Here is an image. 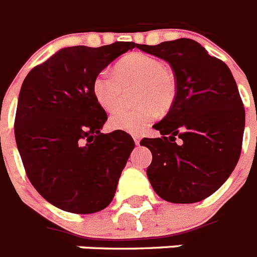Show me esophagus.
<instances>
[{"label": "esophagus", "mask_w": 257, "mask_h": 257, "mask_svg": "<svg viewBox=\"0 0 257 257\" xmlns=\"http://www.w3.org/2000/svg\"><path fill=\"white\" fill-rule=\"evenodd\" d=\"M134 142H135V144H137V146H139V144H141V137H139V135H134Z\"/></svg>", "instance_id": "1"}]
</instances>
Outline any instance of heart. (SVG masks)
<instances>
[{
    "instance_id": "obj_1",
    "label": "heart",
    "mask_w": 257,
    "mask_h": 257,
    "mask_svg": "<svg viewBox=\"0 0 257 257\" xmlns=\"http://www.w3.org/2000/svg\"><path fill=\"white\" fill-rule=\"evenodd\" d=\"M135 89V109L118 110L110 116L109 124L114 130L141 134L158 119L159 110L165 111L172 106L177 93L175 75L160 59L134 52L122 57L115 71L105 68L93 80L95 101L106 111H114L120 106L124 89Z\"/></svg>"
}]
</instances>
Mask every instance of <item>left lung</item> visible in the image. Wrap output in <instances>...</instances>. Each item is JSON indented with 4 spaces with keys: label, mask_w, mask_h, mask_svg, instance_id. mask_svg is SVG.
<instances>
[{
    "label": "left lung",
    "mask_w": 257,
    "mask_h": 257,
    "mask_svg": "<svg viewBox=\"0 0 257 257\" xmlns=\"http://www.w3.org/2000/svg\"><path fill=\"white\" fill-rule=\"evenodd\" d=\"M138 48L168 61L177 82L168 114L154 124L163 137L141 142L152 154L148 180L168 202H200L223 185L240 156L245 113L236 82L192 39Z\"/></svg>",
    "instance_id": "1"
}]
</instances>
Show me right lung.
<instances>
[{
  "mask_svg": "<svg viewBox=\"0 0 257 257\" xmlns=\"http://www.w3.org/2000/svg\"><path fill=\"white\" fill-rule=\"evenodd\" d=\"M138 46L61 48L25 78L14 123L17 147L30 182L54 206L92 214L113 201L135 143L124 131L101 133L107 115L95 101L93 80Z\"/></svg>",
  "mask_w": 257,
  "mask_h": 257,
  "instance_id": "right-lung-1",
  "label": "right lung"
}]
</instances>
